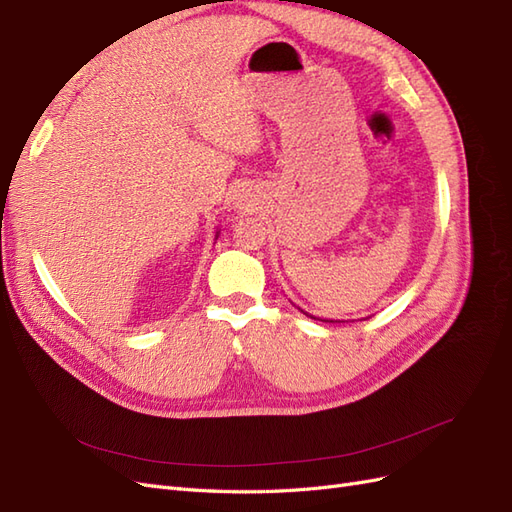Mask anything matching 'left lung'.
<instances>
[{"mask_svg": "<svg viewBox=\"0 0 512 512\" xmlns=\"http://www.w3.org/2000/svg\"><path fill=\"white\" fill-rule=\"evenodd\" d=\"M312 319H315V317H312ZM329 323H334V321H329ZM338 323H342V321H338Z\"/></svg>", "mask_w": 512, "mask_h": 512, "instance_id": "1", "label": "left lung"}]
</instances>
